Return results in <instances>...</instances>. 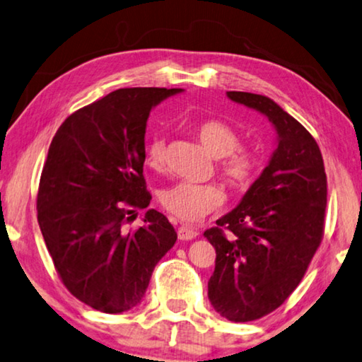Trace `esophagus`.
Returning <instances> with one entry per match:
<instances>
[{"mask_svg": "<svg viewBox=\"0 0 362 362\" xmlns=\"http://www.w3.org/2000/svg\"><path fill=\"white\" fill-rule=\"evenodd\" d=\"M197 235H199V231L192 226L182 225V226L177 228V238H180L181 241H191V239L197 238Z\"/></svg>", "mask_w": 362, "mask_h": 362, "instance_id": "esophagus-1", "label": "esophagus"}]
</instances>
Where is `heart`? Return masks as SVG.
I'll return each instance as SVG.
<instances>
[{
	"mask_svg": "<svg viewBox=\"0 0 362 362\" xmlns=\"http://www.w3.org/2000/svg\"><path fill=\"white\" fill-rule=\"evenodd\" d=\"M196 136L202 147L215 158H220V173L235 189L247 187L259 170V158L252 150L239 148L241 139L230 124L218 119H207L197 124ZM146 162L152 170H162L166 162V147L162 137L147 144ZM225 192L218 185H196L180 181L165 189L160 202L170 214L185 221H197L220 207Z\"/></svg>",
	"mask_w": 362,
	"mask_h": 362,
	"instance_id": "b5f03b06",
	"label": "heart"
}]
</instances>
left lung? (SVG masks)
Listing matches in <instances>:
<instances>
[{"instance_id":"left-lung-1","label":"left lung","mask_w":362,"mask_h":362,"mask_svg":"<svg viewBox=\"0 0 362 362\" xmlns=\"http://www.w3.org/2000/svg\"><path fill=\"white\" fill-rule=\"evenodd\" d=\"M270 121L276 148L236 209L204 233L216 251L209 299L231 322L260 319L296 290L324 236L327 176L308 129L274 100L226 92Z\"/></svg>"}]
</instances>
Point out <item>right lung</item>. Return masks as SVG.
Returning a JSON list of instances; mask_svg holds the SVG:
<instances>
[{
	"instance_id": "obj_1",
	"label": "right lung",
	"mask_w": 362,
	"mask_h": 362,
	"mask_svg": "<svg viewBox=\"0 0 362 362\" xmlns=\"http://www.w3.org/2000/svg\"><path fill=\"white\" fill-rule=\"evenodd\" d=\"M181 92L119 88L68 116L49 144L38 225L64 286L100 313L141 304L155 265L177 239L153 209L137 230L124 225L152 199L142 175L150 110Z\"/></svg>"
}]
</instances>
